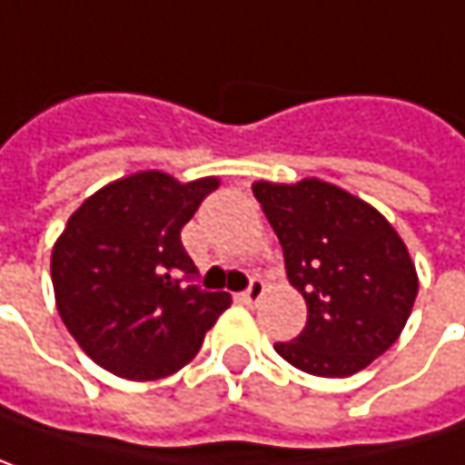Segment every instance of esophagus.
I'll use <instances>...</instances> for the list:
<instances>
[{
    "instance_id": "esophagus-1",
    "label": "esophagus",
    "mask_w": 465,
    "mask_h": 465,
    "mask_svg": "<svg viewBox=\"0 0 465 465\" xmlns=\"http://www.w3.org/2000/svg\"><path fill=\"white\" fill-rule=\"evenodd\" d=\"M263 292H266V284H263L261 279H252V282H250V287L242 292V301L252 306V303H258V301L263 298Z\"/></svg>"
}]
</instances>
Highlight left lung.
Wrapping results in <instances>:
<instances>
[{"instance_id": "obj_1", "label": "left lung", "mask_w": 465, "mask_h": 465, "mask_svg": "<svg viewBox=\"0 0 465 465\" xmlns=\"http://www.w3.org/2000/svg\"><path fill=\"white\" fill-rule=\"evenodd\" d=\"M284 250L290 284L309 306L298 338L274 343L292 367L346 378L400 338L418 295L415 263L394 226L354 193L303 178L252 183Z\"/></svg>"}]
</instances>
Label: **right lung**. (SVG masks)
<instances>
[{
  "label": "right lung",
  "instance_id": "add662e5",
  "mask_svg": "<svg viewBox=\"0 0 465 465\" xmlns=\"http://www.w3.org/2000/svg\"><path fill=\"white\" fill-rule=\"evenodd\" d=\"M218 178L181 183L143 170L82 202L53 247L58 314L104 370L127 381H159L202 349L232 295L191 284L196 266L181 229Z\"/></svg>",
  "mask_w": 465,
  "mask_h": 465
}]
</instances>
